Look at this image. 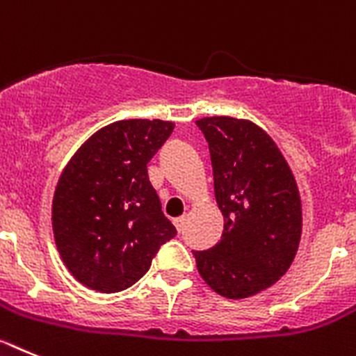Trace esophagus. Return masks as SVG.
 Here are the masks:
<instances>
[{
  "label": "esophagus",
  "instance_id": "34e87169",
  "mask_svg": "<svg viewBox=\"0 0 356 356\" xmlns=\"http://www.w3.org/2000/svg\"><path fill=\"white\" fill-rule=\"evenodd\" d=\"M184 223H186V216L174 218V225H175V229H177V230H181L182 227H184Z\"/></svg>",
  "mask_w": 356,
  "mask_h": 356
}]
</instances>
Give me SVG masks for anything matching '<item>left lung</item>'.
<instances>
[{"label": "left lung", "mask_w": 356, "mask_h": 356, "mask_svg": "<svg viewBox=\"0 0 356 356\" xmlns=\"http://www.w3.org/2000/svg\"><path fill=\"white\" fill-rule=\"evenodd\" d=\"M209 145L223 236L193 252L197 270L220 296L243 300L277 284L302 238V198L277 143L261 126L227 115L198 118Z\"/></svg>", "instance_id": "1"}]
</instances>
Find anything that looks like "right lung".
I'll use <instances>...</instances> for the list:
<instances>
[{
	"instance_id": "obj_1",
	"label": "right lung",
	"mask_w": 356,
	"mask_h": 356,
	"mask_svg": "<svg viewBox=\"0 0 356 356\" xmlns=\"http://www.w3.org/2000/svg\"><path fill=\"white\" fill-rule=\"evenodd\" d=\"M174 127L159 118L117 120L88 136L63 166L51 223L63 264L85 287L127 289L177 234L147 174Z\"/></svg>"
}]
</instances>
